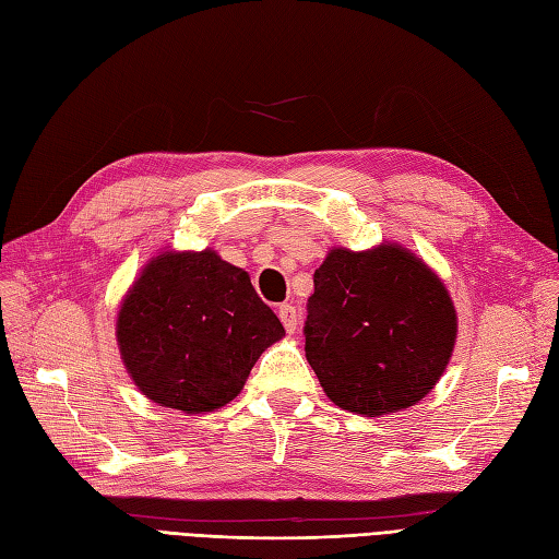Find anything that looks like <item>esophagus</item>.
I'll list each match as a JSON object with an SVG mask.
<instances>
[{
  "instance_id": "obj_1",
  "label": "esophagus",
  "mask_w": 559,
  "mask_h": 559,
  "mask_svg": "<svg viewBox=\"0 0 559 559\" xmlns=\"http://www.w3.org/2000/svg\"><path fill=\"white\" fill-rule=\"evenodd\" d=\"M278 319L285 325V331L293 333L297 328V309L293 305H281L278 307Z\"/></svg>"
}]
</instances>
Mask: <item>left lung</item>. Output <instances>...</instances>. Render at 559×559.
I'll return each mask as SVG.
<instances>
[{"instance_id": "1", "label": "left lung", "mask_w": 559, "mask_h": 559, "mask_svg": "<svg viewBox=\"0 0 559 559\" xmlns=\"http://www.w3.org/2000/svg\"><path fill=\"white\" fill-rule=\"evenodd\" d=\"M455 333L449 290L402 246L335 248L313 271L305 352L340 408L378 418L418 404L447 368Z\"/></svg>"}]
</instances>
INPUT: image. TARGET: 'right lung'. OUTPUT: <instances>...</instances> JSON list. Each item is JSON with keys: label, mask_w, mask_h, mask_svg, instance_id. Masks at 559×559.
Returning a JSON list of instances; mask_svg holds the SVG:
<instances>
[{"label": "right lung", "mask_w": 559, "mask_h": 559, "mask_svg": "<svg viewBox=\"0 0 559 559\" xmlns=\"http://www.w3.org/2000/svg\"><path fill=\"white\" fill-rule=\"evenodd\" d=\"M116 333L136 388L183 413L236 399L254 361L285 335L248 271L214 250L151 260L122 299Z\"/></svg>", "instance_id": "1"}]
</instances>
